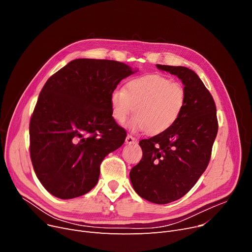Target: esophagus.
I'll return each mask as SVG.
<instances>
[{"mask_svg": "<svg viewBox=\"0 0 252 252\" xmlns=\"http://www.w3.org/2000/svg\"><path fill=\"white\" fill-rule=\"evenodd\" d=\"M126 144H135V143H137V139L131 135H127L126 138Z\"/></svg>", "mask_w": 252, "mask_h": 252, "instance_id": "34e87169", "label": "esophagus"}]
</instances>
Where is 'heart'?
I'll return each instance as SVG.
<instances>
[{"label": "heart", "mask_w": 252, "mask_h": 252, "mask_svg": "<svg viewBox=\"0 0 252 252\" xmlns=\"http://www.w3.org/2000/svg\"><path fill=\"white\" fill-rule=\"evenodd\" d=\"M186 92L180 83L159 74H145L129 79L125 90L115 89L110 95L112 116L124 124L131 112V130L146 129L149 134H160L173 126L180 118ZM135 108L134 109L133 107Z\"/></svg>", "instance_id": "heart-1"}]
</instances>
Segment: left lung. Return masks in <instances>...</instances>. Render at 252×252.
I'll return each mask as SVG.
<instances>
[{"mask_svg":"<svg viewBox=\"0 0 252 252\" xmlns=\"http://www.w3.org/2000/svg\"><path fill=\"white\" fill-rule=\"evenodd\" d=\"M156 66L181 79L186 103L173 126L139 142L143 156L129 179L144 199L166 204L187 194L204 173L219 125L216 103L199 76L184 66Z\"/></svg>","mask_w":252,"mask_h":252,"instance_id":"left-lung-1","label":"left lung"}]
</instances>
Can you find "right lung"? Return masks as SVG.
<instances>
[{
    "label": "right lung",
    "instance_id": "add662e5",
    "mask_svg": "<svg viewBox=\"0 0 252 252\" xmlns=\"http://www.w3.org/2000/svg\"><path fill=\"white\" fill-rule=\"evenodd\" d=\"M136 71L114 60L75 59L48 79L31 118L30 151L53 196L71 199L96 186L102 160L126 137L112 117L110 95Z\"/></svg>",
    "mask_w": 252,
    "mask_h": 252
}]
</instances>
